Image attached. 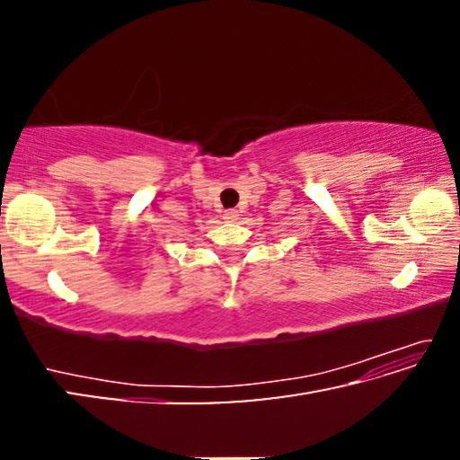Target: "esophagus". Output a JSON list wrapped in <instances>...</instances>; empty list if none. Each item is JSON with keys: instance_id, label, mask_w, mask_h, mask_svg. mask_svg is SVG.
<instances>
[{"instance_id": "esophagus-1", "label": "esophagus", "mask_w": 460, "mask_h": 460, "mask_svg": "<svg viewBox=\"0 0 460 460\" xmlns=\"http://www.w3.org/2000/svg\"><path fill=\"white\" fill-rule=\"evenodd\" d=\"M225 219L237 221V219H239V211H237V208H229V211H225Z\"/></svg>"}]
</instances>
